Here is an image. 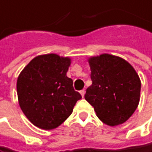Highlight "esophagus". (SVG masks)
Here are the masks:
<instances>
[{
	"label": "esophagus",
	"instance_id": "34e87169",
	"mask_svg": "<svg viewBox=\"0 0 152 152\" xmlns=\"http://www.w3.org/2000/svg\"><path fill=\"white\" fill-rule=\"evenodd\" d=\"M85 92H86V91H85V90H81V91H80V94L81 95V96H82V97H84Z\"/></svg>",
	"mask_w": 152,
	"mask_h": 152
}]
</instances>
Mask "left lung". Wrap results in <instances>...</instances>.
<instances>
[{
    "mask_svg": "<svg viewBox=\"0 0 152 152\" xmlns=\"http://www.w3.org/2000/svg\"><path fill=\"white\" fill-rule=\"evenodd\" d=\"M92 85L85 99L103 123L115 126L126 122L140 102L141 80L133 66L120 56L104 54L88 59Z\"/></svg>",
    "mask_w": 152,
    "mask_h": 152,
    "instance_id": "8db88e82",
    "label": "left lung"
}]
</instances>
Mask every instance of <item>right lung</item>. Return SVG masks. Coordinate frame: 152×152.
<instances>
[{"instance_id": "1", "label": "right lung", "mask_w": 152, "mask_h": 152, "mask_svg": "<svg viewBox=\"0 0 152 152\" xmlns=\"http://www.w3.org/2000/svg\"><path fill=\"white\" fill-rule=\"evenodd\" d=\"M72 59L57 54L37 56L17 78L18 102L26 118L42 130L58 127L81 99L66 76Z\"/></svg>"}]
</instances>
